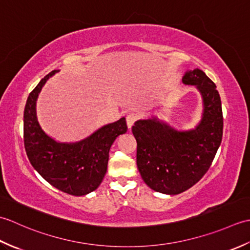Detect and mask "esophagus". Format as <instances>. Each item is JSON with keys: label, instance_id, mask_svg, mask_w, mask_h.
<instances>
[{"label": "esophagus", "instance_id": "1", "mask_svg": "<svg viewBox=\"0 0 250 250\" xmlns=\"http://www.w3.org/2000/svg\"><path fill=\"white\" fill-rule=\"evenodd\" d=\"M136 120H137V115L134 113H131L126 116V125H128L129 129L132 128V125L135 124Z\"/></svg>", "mask_w": 250, "mask_h": 250}]
</instances>
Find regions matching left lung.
Listing matches in <instances>:
<instances>
[{
    "label": "left lung",
    "mask_w": 250,
    "mask_h": 250,
    "mask_svg": "<svg viewBox=\"0 0 250 250\" xmlns=\"http://www.w3.org/2000/svg\"><path fill=\"white\" fill-rule=\"evenodd\" d=\"M183 83L194 84L203 98V117L194 130L179 132L157 118L139 120L132 126L141 176L148 187L166 194L182 193L198 183L222 140L224 117L216 84L199 68L186 72Z\"/></svg>",
    "instance_id": "obj_1"
}]
</instances>
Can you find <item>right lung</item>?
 <instances>
[{"instance_id": "right-lung-1", "label": "right lung", "mask_w": 250, "mask_h": 250, "mask_svg": "<svg viewBox=\"0 0 250 250\" xmlns=\"http://www.w3.org/2000/svg\"><path fill=\"white\" fill-rule=\"evenodd\" d=\"M46 75L32 90L23 114L24 148L32 166L45 180L63 192L84 195L92 192L102 183L107 169L110 146L125 134V118L94 132L74 144L58 143L42 130L36 118V99L49 76Z\"/></svg>"}]
</instances>
